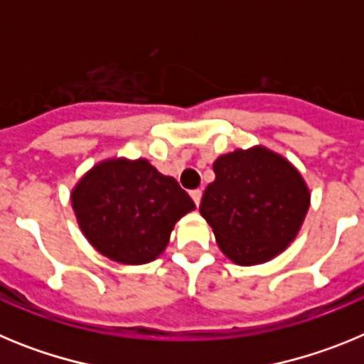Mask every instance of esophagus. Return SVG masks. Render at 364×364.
<instances>
[{
    "mask_svg": "<svg viewBox=\"0 0 364 364\" xmlns=\"http://www.w3.org/2000/svg\"><path fill=\"white\" fill-rule=\"evenodd\" d=\"M191 198H193V202H195V204H200V200H202V191L200 189H193L191 191Z\"/></svg>",
    "mask_w": 364,
    "mask_h": 364,
    "instance_id": "esophagus-1",
    "label": "esophagus"
}]
</instances>
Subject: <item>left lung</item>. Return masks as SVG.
Returning <instances> with one entry per match:
<instances>
[{
    "label": "left lung",
    "mask_w": 364,
    "mask_h": 364,
    "mask_svg": "<svg viewBox=\"0 0 364 364\" xmlns=\"http://www.w3.org/2000/svg\"><path fill=\"white\" fill-rule=\"evenodd\" d=\"M200 215L220 252L239 266L268 262L290 246L310 208L297 167L264 146L235 149L213 162Z\"/></svg>",
    "instance_id": "8db88e82"
}]
</instances>
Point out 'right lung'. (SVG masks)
I'll return each instance as SVG.
<instances>
[{"label": "right lung", "mask_w": 364, "mask_h": 364, "mask_svg": "<svg viewBox=\"0 0 364 364\" xmlns=\"http://www.w3.org/2000/svg\"><path fill=\"white\" fill-rule=\"evenodd\" d=\"M70 204L96 252L131 266L159 259L176 222L195 210L173 176L125 156L95 164L70 191Z\"/></svg>", "instance_id": "right-lung-1"}]
</instances>
